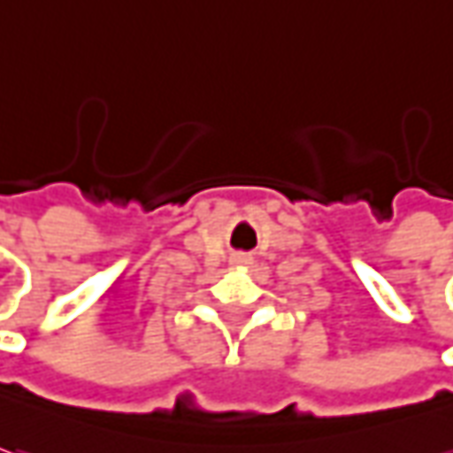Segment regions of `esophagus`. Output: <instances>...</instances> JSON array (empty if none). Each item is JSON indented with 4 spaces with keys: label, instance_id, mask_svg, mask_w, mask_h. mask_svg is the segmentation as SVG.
<instances>
[{
    "label": "esophagus",
    "instance_id": "1",
    "mask_svg": "<svg viewBox=\"0 0 453 453\" xmlns=\"http://www.w3.org/2000/svg\"><path fill=\"white\" fill-rule=\"evenodd\" d=\"M245 263H248L245 256H233V265H245Z\"/></svg>",
    "mask_w": 453,
    "mask_h": 453
}]
</instances>
